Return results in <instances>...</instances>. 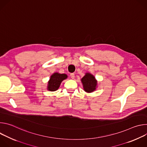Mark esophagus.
Returning <instances> with one entry per match:
<instances>
[{"mask_svg": "<svg viewBox=\"0 0 147 147\" xmlns=\"http://www.w3.org/2000/svg\"><path fill=\"white\" fill-rule=\"evenodd\" d=\"M70 77H71V78L72 79H74V77H75L74 74V73H71V74H70Z\"/></svg>", "mask_w": 147, "mask_h": 147, "instance_id": "34e87169", "label": "esophagus"}]
</instances>
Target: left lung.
Instances as JSON below:
<instances>
[{"instance_id":"obj_1","label":"left lung","mask_w":147,"mask_h":147,"mask_svg":"<svg viewBox=\"0 0 147 147\" xmlns=\"http://www.w3.org/2000/svg\"><path fill=\"white\" fill-rule=\"evenodd\" d=\"M81 81L85 91L91 92L96 89L97 81L93 75L90 73H87L81 79Z\"/></svg>"}]
</instances>
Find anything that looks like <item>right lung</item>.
I'll return each mask as SVG.
<instances>
[{"label":"right lung","instance_id":"right-lung-1","mask_svg":"<svg viewBox=\"0 0 147 147\" xmlns=\"http://www.w3.org/2000/svg\"><path fill=\"white\" fill-rule=\"evenodd\" d=\"M67 76L65 74H59L55 73L51 77L50 80L48 82V89L51 91H56L63 80L67 78Z\"/></svg>","mask_w":147,"mask_h":147}]
</instances>
